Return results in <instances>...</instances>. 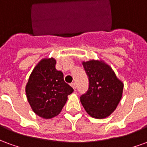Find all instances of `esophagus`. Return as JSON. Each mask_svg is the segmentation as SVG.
<instances>
[{"instance_id":"obj_1","label":"esophagus","mask_w":147,"mask_h":147,"mask_svg":"<svg viewBox=\"0 0 147 147\" xmlns=\"http://www.w3.org/2000/svg\"><path fill=\"white\" fill-rule=\"evenodd\" d=\"M71 86L73 87L74 90H76V83H71Z\"/></svg>"}]
</instances>
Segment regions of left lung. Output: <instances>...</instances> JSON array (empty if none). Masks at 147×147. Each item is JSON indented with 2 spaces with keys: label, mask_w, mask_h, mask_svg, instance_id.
Instances as JSON below:
<instances>
[{
  "label": "left lung",
  "mask_w": 147,
  "mask_h": 147,
  "mask_svg": "<svg viewBox=\"0 0 147 147\" xmlns=\"http://www.w3.org/2000/svg\"><path fill=\"white\" fill-rule=\"evenodd\" d=\"M83 65L89 80L88 90L80 97L83 108L94 118L109 117L121 99L123 83L102 61H86L83 62Z\"/></svg>",
  "instance_id": "1"
}]
</instances>
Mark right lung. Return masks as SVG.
<instances>
[{
  "label": "right lung",
  "instance_id": "right-lung-1",
  "mask_svg": "<svg viewBox=\"0 0 147 147\" xmlns=\"http://www.w3.org/2000/svg\"><path fill=\"white\" fill-rule=\"evenodd\" d=\"M56 60L43 59L30 74L26 86L29 104L35 113L44 119L57 116L73 88L64 82V74L56 69Z\"/></svg>",
  "mask_w": 147,
  "mask_h": 147
}]
</instances>
